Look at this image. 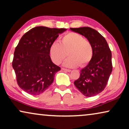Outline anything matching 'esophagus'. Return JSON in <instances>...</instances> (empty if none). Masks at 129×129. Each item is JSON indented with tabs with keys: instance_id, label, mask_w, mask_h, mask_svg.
Wrapping results in <instances>:
<instances>
[{
	"instance_id": "esophagus-1",
	"label": "esophagus",
	"mask_w": 129,
	"mask_h": 129,
	"mask_svg": "<svg viewBox=\"0 0 129 129\" xmlns=\"http://www.w3.org/2000/svg\"><path fill=\"white\" fill-rule=\"evenodd\" d=\"M62 69L63 70H64V71H65V72H71V70L67 69H65V68H62V69Z\"/></svg>"
}]
</instances>
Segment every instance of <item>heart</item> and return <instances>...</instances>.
Returning <instances> with one entry per match:
<instances>
[{"mask_svg":"<svg viewBox=\"0 0 129 129\" xmlns=\"http://www.w3.org/2000/svg\"><path fill=\"white\" fill-rule=\"evenodd\" d=\"M49 53L56 64H60L68 54L69 57L63 63L64 66L75 68L79 65L84 67L92 59L93 49L90 42L82 35L69 32L61 37L59 43L54 42L50 45Z\"/></svg>","mask_w":129,"mask_h":129,"instance_id":"heart-1","label":"heart"}]
</instances>
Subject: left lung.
<instances>
[{"label":"left lung","instance_id":"1","mask_svg":"<svg viewBox=\"0 0 129 129\" xmlns=\"http://www.w3.org/2000/svg\"><path fill=\"white\" fill-rule=\"evenodd\" d=\"M70 29L86 37L93 49L92 59L80 70L74 84L84 96H96L105 89L112 72V52L105 38L96 30L89 27Z\"/></svg>","mask_w":129,"mask_h":129}]
</instances>
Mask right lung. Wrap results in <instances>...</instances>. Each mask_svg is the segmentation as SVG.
<instances>
[{
	"instance_id": "right-lung-1",
	"label": "right lung",
	"mask_w": 129,
	"mask_h": 129,
	"mask_svg": "<svg viewBox=\"0 0 129 129\" xmlns=\"http://www.w3.org/2000/svg\"><path fill=\"white\" fill-rule=\"evenodd\" d=\"M66 29L33 27L20 39L14 52L12 67L17 84L31 95H39L52 84L60 68L52 61L49 49Z\"/></svg>"
}]
</instances>
